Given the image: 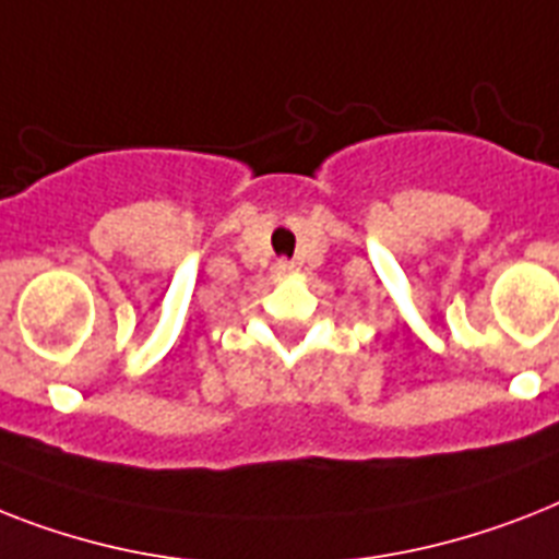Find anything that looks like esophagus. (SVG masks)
<instances>
[{
  "instance_id": "34e87169",
  "label": "esophagus",
  "mask_w": 559,
  "mask_h": 559,
  "mask_svg": "<svg viewBox=\"0 0 559 559\" xmlns=\"http://www.w3.org/2000/svg\"><path fill=\"white\" fill-rule=\"evenodd\" d=\"M293 270H295V264L293 261H287V258L275 261V272H278V275H287V272H293Z\"/></svg>"
}]
</instances>
